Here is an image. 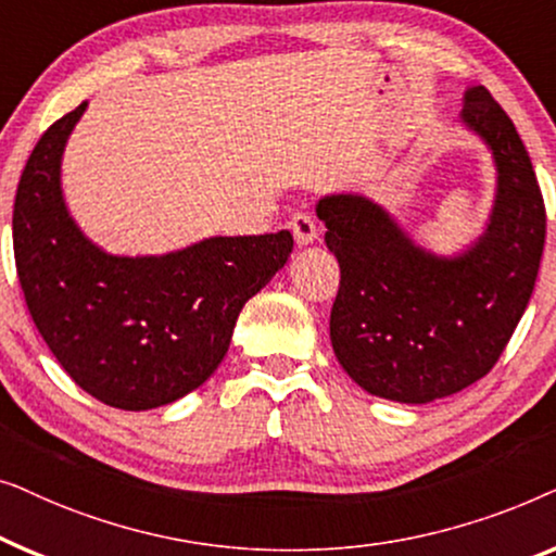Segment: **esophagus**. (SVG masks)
<instances>
[{"label":"esophagus","mask_w":556,"mask_h":556,"mask_svg":"<svg viewBox=\"0 0 556 556\" xmlns=\"http://www.w3.org/2000/svg\"><path fill=\"white\" fill-rule=\"evenodd\" d=\"M288 225H291L293 238H295V242H299V245H308V242H314L318 238L316 219L306 215V212H295Z\"/></svg>","instance_id":"esophagus-1"}]
</instances>
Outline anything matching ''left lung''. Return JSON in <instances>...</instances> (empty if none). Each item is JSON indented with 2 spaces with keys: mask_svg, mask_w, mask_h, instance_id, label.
Returning a JSON list of instances; mask_svg holds the SVG:
<instances>
[{
  "mask_svg": "<svg viewBox=\"0 0 556 556\" xmlns=\"http://www.w3.org/2000/svg\"><path fill=\"white\" fill-rule=\"evenodd\" d=\"M463 121L498 166L491 225L458 257L415 248L377 204L356 194L318 202L341 280L331 306L333 354L377 397L422 405L489 375L534 291L546 210L514 121L483 86Z\"/></svg>",
  "mask_w": 556,
  "mask_h": 556,
  "instance_id": "left-lung-1",
  "label": "left lung"
}]
</instances>
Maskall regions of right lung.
<instances>
[{
    "mask_svg": "<svg viewBox=\"0 0 556 556\" xmlns=\"http://www.w3.org/2000/svg\"><path fill=\"white\" fill-rule=\"evenodd\" d=\"M86 103L55 121L14 197V263L29 316L75 384L103 405L151 409L207 382L248 299L283 268L288 230L210 238L162 257H113L83 238L60 156Z\"/></svg>",
    "mask_w": 556,
    "mask_h": 556,
    "instance_id": "1",
    "label": "right lung"
}]
</instances>
